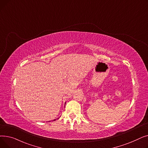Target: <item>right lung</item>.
<instances>
[{
    "mask_svg": "<svg viewBox=\"0 0 148 148\" xmlns=\"http://www.w3.org/2000/svg\"><path fill=\"white\" fill-rule=\"evenodd\" d=\"M58 119H59V118H58ZM55 120H56V119H54L53 121H55ZM49 122H50V121H49Z\"/></svg>",
    "mask_w": 148,
    "mask_h": 148,
    "instance_id": "obj_1",
    "label": "right lung"
}]
</instances>
